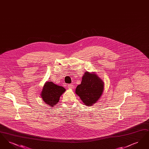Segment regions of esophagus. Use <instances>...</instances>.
<instances>
[{
    "mask_svg": "<svg viewBox=\"0 0 149 149\" xmlns=\"http://www.w3.org/2000/svg\"><path fill=\"white\" fill-rule=\"evenodd\" d=\"M68 87L69 89H73L74 88V85H72V84H69L68 85Z\"/></svg>",
    "mask_w": 149,
    "mask_h": 149,
    "instance_id": "1",
    "label": "esophagus"
}]
</instances>
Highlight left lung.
I'll return each mask as SVG.
<instances>
[{
	"mask_svg": "<svg viewBox=\"0 0 149 149\" xmlns=\"http://www.w3.org/2000/svg\"><path fill=\"white\" fill-rule=\"evenodd\" d=\"M104 89V83L95 73L85 71L81 84L75 89V93L87 106L95 103L101 97Z\"/></svg>",
	"mask_w": 149,
	"mask_h": 149,
	"instance_id": "left-lung-1",
	"label": "left lung"
}]
</instances>
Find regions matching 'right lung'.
Listing matches in <instances>:
<instances>
[{"mask_svg":"<svg viewBox=\"0 0 149 149\" xmlns=\"http://www.w3.org/2000/svg\"><path fill=\"white\" fill-rule=\"evenodd\" d=\"M65 91L64 87L56 85L52 81H48L44 84L41 97L47 104L54 107L58 102L60 96Z\"/></svg>","mask_w":149,"mask_h":149,"instance_id":"add662e5","label":"right lung"}]
</instances>
